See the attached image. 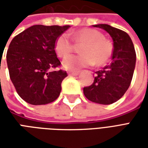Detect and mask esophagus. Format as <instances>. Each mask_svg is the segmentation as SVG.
I'll return each instance as SVG.
<instances>
[{
  "mask_svg": "<svg viewBox=\"0 0 148 148\" xmlns=\"http://www.w3.org/2000/svg\"><path fill=\"white\" fill-rule=\"evenodd\" d=\"M69 75H72V76H77L79 74V71H69L68 72Z\"/></svg>",
  "mask_w": 148,
  "mask_h": 148,
  "instance_id": "34e87169",
  "label": "esophagus"
}]
</instances>
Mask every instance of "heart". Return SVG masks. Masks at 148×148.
<instances>
[{
	"label": "heart",
	"mask_w": 148,
	"mask_h": 148,
	"mask_svg": "<svg viewBox=\"0 0 148 148\" xmlns=\"http://www.w3.org/2000/svg\"><path fill=\"white\" fill-rule=\"evenodd\" d=\"M73 37L77 43H84L80 50L82 55L66 57L74 50V44L68 34H62L55 40V50L57 55L66 57L62 61L65 69L76 71L93 66L95 62L97 66H104L111 59L113 47L98 31L83 28L74 33Z\"/></svg>",
	"instance_id": "b5f03b06"
}]
</instances>
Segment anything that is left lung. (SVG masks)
Segmentation results:
<instances>
[{
  "mask_svg": "<svg viewBox=\"0 0 148 148\" xmlns=\"http://www.w3.org/2000/svg\"><path fill=\"white\" fill-rule=\"evenodd\" d=\"M109 34L113 41L111 63L96 72L93 83L84 87L87 99L101 105H110L121 98L130 86L136 55L133 42L125 32L109 24L93 25Z\"/></svg>",
  "mask_w": 148,
  "mask_h": 148,
  "instance_id": "1",
  "label": "left lung"
}]
</instances>
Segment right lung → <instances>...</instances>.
Wrapping results in <instances>:
<instances>
[{
  "mask_svg": "<svg viewBox=\"0 0 148 148\" xmlns=\"http://www.w3.org/2000/svg\"><path fill=\"white\" fill-rule=\"evenodd\" d=\"M71 27L33 25L15 36L6 59L9 76L16 92L34 106L53 102L60 94L66 71H51L60 66L55 51V40Z\"/></svg>",
  "mask_w": 148,
  "mask_h": 148,
  "instance_id": "right-lung-1",
  "label": "right lung"
}]
</instances>
